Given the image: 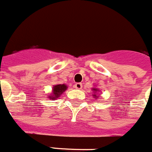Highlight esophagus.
Wrapping results in <instances>:
<instances>
[{
	"mask_svg": "<svg viewBox=\"0 0 152 152\" xmlns=\"http://www.w3.org/2000/svg\"><path fill=\"white\" fill-rule=\"evenodd\" d=\"M74 87L76 89H81L82 87H83V85H82V83H78L75 84Z\"/></svg>",
	"mask_w": 152,
	"mask_h": 152,
	"instance_id": "34e87169",
	"label": "esophagus"
}]
</instances>
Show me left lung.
Returning <instances> with one entry per match:
<instances>
[{
	"instance_id": "left-lung-1",
	"label": "left lung",
	"mask_w": 152,
	"mask_h": 152,
	"mask_svg": "<svg viewBox=\"0 0 152 152\" xmlns=\"http://www.w3.org/2000/svg\"><path fill=\"white\" fill-rule=\"evenodd\" d=\"M92 92H93L92 96L94 97V99H99V92H100L99 89L98 88H96V87H92Z\"/></svg>"
}]
</instances>
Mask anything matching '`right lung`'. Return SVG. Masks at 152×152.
Returning a JSON list of instances; mask_svg holds the SVG:
<instances>
[{"mask_svg": "<svg viewBox=\"0 0 152 152\" xmlns=\"http://www.w3.org/2000/svg\"><path fill=\"white\" fill-rule=\"evenodd\" d=\"M67 88H68V86L66 84H57V85H54L53 86L51 93L47 95V96H48L47 98L52 100L56 99L59 98L63 94V92L66 90Z\"/></svg>", "mask_w": 152, "mask_h": 152, "instance_id": "obj_1", "label": "right lung"}]
</instances>
